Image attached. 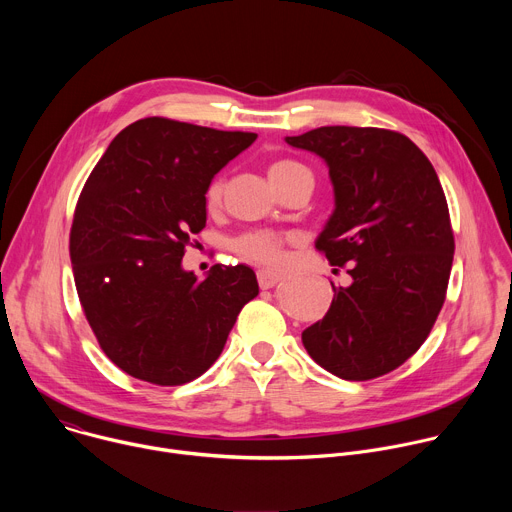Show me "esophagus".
<instances>
[{
    "instance_id": "obj_1",
    "label": "esophagus",
    "mask_w": 512,
    "mask_h": 512,
    "mask_svg": "<svg viewBox=\"0 0 512 512\" xmlns=\"http://www.w3.org/2000/svg\"><path fill=\"white\" fill-rule=\"evenodd\" d=\"M279 279H281V273H277V271H269V269H259L257 271V281H259L261 289L273 287Z\"/></svg>"
}]
</instances>
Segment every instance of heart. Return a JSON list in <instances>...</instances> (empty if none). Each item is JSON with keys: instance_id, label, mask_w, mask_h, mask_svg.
I'll return each mask as SVG.
<instances>
[{"instance_id": "heart-1", "label": "heart", "mask_w": 512, "mask_h": 512, "mask_svg": "<svg viewBox=\"0 0 512 512\" xmlns=\"http://www.w3.org/2000/svg\"><path fill=\"white\" fill-rule=\"evenodd\" d=\"M306 170L302 164L291 162V160H281L269 166L267 174L271 184H279L283 180H287L289 176H294L296 172ZM223 198V182L221 180H212L206 188L204 194V202L208 208H216L221 204ZM233 249L255 263H263V265H275L281 261V239L273 233H265V231H253V233H245L241 237H237L233 241Z\"/></svg>"}]
</instances>
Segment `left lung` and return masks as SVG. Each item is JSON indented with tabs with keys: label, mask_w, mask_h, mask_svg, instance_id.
Here are the masks:
<instances>
[{
	"label": "left lung",
	"mask_w": 512,
	"mask_h": 512,
	"mask_svg": "<svg viewBox=\"0 0 512 512\" xmlns=\"http://www.w3.org/2000/svg\"><path fill=\"white\" fill-rule=\"evenodd\" d=\"M285 141L328 166L334 212L316 247L352 277L348 287L332 283L330 310L302 342L340 379L387 375L425 342L446 300L454 233L440 178L389 129L330 125Z\"/></svg>",
	"instance_id": "obj_1"
}]
</instances>
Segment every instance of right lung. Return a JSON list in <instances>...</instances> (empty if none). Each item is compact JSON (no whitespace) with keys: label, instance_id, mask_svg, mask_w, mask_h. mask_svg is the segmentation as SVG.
I'll list each match as a JSON object with an SVG mask.
<instances>
[{"label":"right lung","instance_id":"1","mask_svg":"<svg viewBox=\"0 0 512 512\" xmlns=\"http://www.w3.org/2000/svg\"><path fill=\"white\" fill-rule=\"evenodd\" d=\"M255 139L148 117L117 133L91 172L70 263L103 352L127 375L162 387L200 377L259 294L247 265H214L204 279L182 267L206 227L208 184Z\"/></svg>","mask_w":512,"mask_h":512}]
</instances>
